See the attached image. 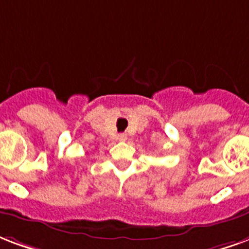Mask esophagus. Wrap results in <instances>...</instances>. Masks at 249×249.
<instances>
[{
	"label": "esophagus",
	"instance_id": "1",
	"mask_svg": "<svg viewBox=\"0 0 249 249\" xmlns=\"http://www.w3.org/2000/svg\"><path fill=\"white\" fill-rule=\"evenodd\" d=\"M117 140H119V141H125V140H126V134L120 133L119 136H117Z\"/></svg>",
	"mask_w": 249,
	"mask_h": 249
}]
</instances>
